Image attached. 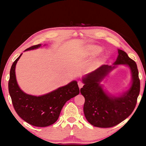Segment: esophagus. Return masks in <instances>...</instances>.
<instances>
[{"mask_svg": "<svg viewBox=\"0 0 146 146\" xmlns=\"http://www.w3.org/2000/svg\"><path fill=\"white\" fill-rule=\"evenodd\" d=\"M78 85L79 88H81L84 85V84H83V83L82 82H81V81H78Z\"/></svg>", "mask_w": 146, "mask_h": 146, "instance_id": "esophagus-1", "label": "esophagus"}]
</instances>
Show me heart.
Masks as SVG:
<instances>
[{
    "mask_svg": "<svg viewBox=\"0 0 146 146\" xmlns=\"http://www.w3.org/2000/svg\"><path fill=\"white\" fill-rule=\"evenodd\" d=\"M91 50H92V52L94 54H99V53L100 52L101 49L98 47H95V46H92L91 47Z\"/></svg>",
    "mask_w": 146,
    "mask_h": 146,
    "instance_id": "1",
    "label": "heart"
}]
</instances>
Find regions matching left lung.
Returning <instances> with one entry per match:
<instances>
[{"label":"left lung","mask_w":146,"mask_h":146,"mask_svg":"<svg viewBox=\"0 0 146 146\" xmlns=\"http://www.w3.org/2000/svg\"><path fill=\"white\" fill-rule=\"evenodd\" d=\"M118 54L113 66H101L82 78L85 85L80 89V92L85 99L84 114L87 121L97 127L108 128L119 124L130 115L136 107L140 91L137 65L124 51L118 49ZM119 64H125L130 68L132 76V85L120 96L108 95L100 83Z\"/></svg>","instance_id":"1"}]
</instances>
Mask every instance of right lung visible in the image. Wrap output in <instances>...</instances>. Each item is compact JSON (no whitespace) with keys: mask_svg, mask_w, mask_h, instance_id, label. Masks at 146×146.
I'll return each instance as SVG.
<instances>
[{"mask_svg":"<svg viewBox=\"0 0 146 146\" xmlns=\"http://www.w3.org/2000/svg\"><path fill=\"white\" fill-rule=\"evenodd\" d=\"M41 46H33L25 51L38 48ZM22 54L13 62L10 72L8 90L13 107L19 116L30 124L40 127L50 125L58 120L66 102L79 94L77 82L72 81L41 96L25 93L17 85L15 74L16 63Z\"/></svg>","mask_w":146,"mask_h":146,"instance_id":"obj_1","label":"right lung"}]
</instances>
